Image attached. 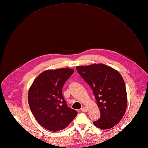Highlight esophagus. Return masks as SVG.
<instances>
[{
	"label": "esophagus",
	"instance_id": "obj_1",
	"mask_svg": "<svg viewBox=\"0 0 148 148\" xmlns=\"http://www.w3.org/2000/svg\"><path fill=\"white\" fill-rule=\"evenodd\" d=\"M81 111L83 112H88V108L86 107H83V108H82Z\"/></svg>",
	"mask_w": 148,
	"mask_h": 148
}]
</instances>
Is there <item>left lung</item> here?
Segmentation results:
<instances>
[{
	"mask_svg": "<svg viewBox=\"0 0 148 148\" xmlns=\"http://www.w3.org/2000/svg\"><path fill=\"white\" fill-rule=\"evenodd\" d=\"M77 71L92 89L101 113L94 125L103 130L114 127L125 114L127 95L125 82L116 69L103 64L78 66Z\"/></svg>",
	"mask_w": 148,
	"mask_h": 148,
	"instance_id": "8db88e82",
	"label": "left lung"
}]
</instances>
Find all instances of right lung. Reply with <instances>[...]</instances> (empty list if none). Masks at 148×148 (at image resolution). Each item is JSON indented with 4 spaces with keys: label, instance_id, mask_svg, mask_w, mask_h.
<instances>
[{
    "label": "right lung",
    "instance_id": "add662e5",
    "mask_svg": "<svg viewBox=\"0 0 148 148\" xmlns=\"http://www.w3.org/2000/svg\"><path fill=\"white\" fill-rule=\"evenodd\" d=\"M74 71L70 68L49 69L39 75L28 92V102L35 119L44 128L58 131L68 127L77 112L68 107L62 88Z\"/></svg>",
    "mask_w": 148,
    "mask_h": 148
}]
</instances>
